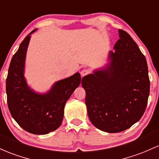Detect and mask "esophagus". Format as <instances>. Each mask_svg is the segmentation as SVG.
<instances>
[{
  "label": "esophagus",
  "mask_w": 159,
  "mask_h": 159,
  "mask_svg": "<svg viewBox=\"0 0 159 159\" xmlns=\"http://www.w3.org/2000/svg\"><path fill=\"white\" fill-rule=\"evenodd\" d=\"M89 73H90V71H89L88 69H83V70L81 71V75L84 77L87 75H88Z\"/></svg>",
  "instance_id": "1"
}]
</instances>
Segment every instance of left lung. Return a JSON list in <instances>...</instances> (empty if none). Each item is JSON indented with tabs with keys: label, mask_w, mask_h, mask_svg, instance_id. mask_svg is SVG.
Segmentation results:
<instances>
[{
	"label": "left lung",
	"mask_w": 159,
	"mask_h": 159,
	"mask_svg": "<svg viewBox=\"0 0 159 159\" xmlns=\"http://www.w3.org/2000/svg\"><path fill=\"white\" fill-rule=\"evenodd\" d=\"M118 34L109 64L81 81L90 121L108 133L127 130L140 119L150 87L145 56L128 32L119 29Z\"/></svg>",
	"instance_id": "obj_1"
}]
</instances>
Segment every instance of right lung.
Returning a JSON list of instances; mask_svg holds the SVG:
<instances>
[{
  "label": "right lung",
  "mask_w": 159,
  "mask_h": 159,
  "mask_svg": "<svg viewBox=\"0 0 159 159\" xmlns=\"http://www.w3.org/2000/svg\"><path fill=\"white\" fill-rule=\"evenodd\" d=\"M31 31L20 43L8 69L6 81L9 110L22 128L34 134H48L62 124L66 102L81 83L78 72L53 84L46 93H38L28 86L24 77L26 52Z\"/></svg>",
  "instance_id": "right-lung-1"
}]
</instances>
